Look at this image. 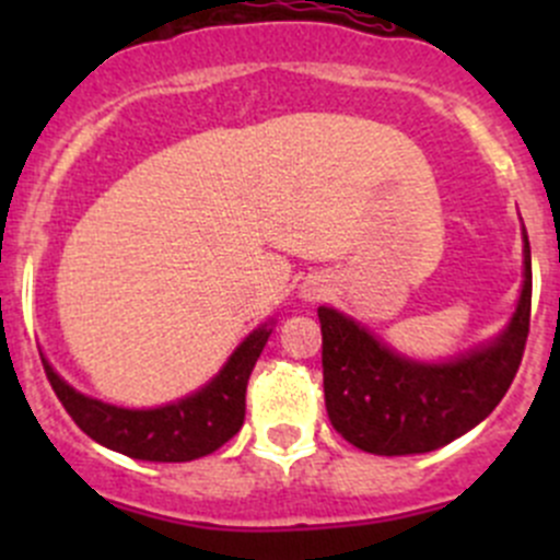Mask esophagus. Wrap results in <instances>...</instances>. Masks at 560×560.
Returning <instances> with one entry per match:
<instances>
[{"instance_id":"esophagus-1","label":"esophagus","mask_w":560,"mask_h":560,"mask_svg":"<svg viewBox=\"0 0 560 560\" xmlns=\"http://www.w3.org/2000/svg\"><path fill=\"white\" fill-rule=\"evenodd\" d=\"M306 295L308 298H319V290H316L314 284H306Z\"/></svg>"}]
</instances>
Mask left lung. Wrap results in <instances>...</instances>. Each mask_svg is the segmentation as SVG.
Masks as SVG:
<instances>
[{
  "instance_id": "left-lung-1",
  "label": "left lung",
  "mask_w": 560,
  "mask_h": 560,
  "mask_svg": "<svg viewBox=\"0 0 560 560\" xmlns=\"http://www.w3.org/2000/svg\"><path fill=\"white\" fill-rule=\"evenodd\" d=\"M322 380L332 428L374 455L444 447L485 420L515 380L530 325V248L525 238L521 303L490 347L425 365L398 358L349 316L319 308Z\"/></svg>"
}]
</instances>
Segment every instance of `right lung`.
Listing matches in <instances>:
<instances>
[{"instance_id":"add662e5","label":"right lung","mask_w":560,"mask_h":560,"mask_svg":"<svg viewBox=\"0 0 560 560\" xmlns=\"http://www.w3.org/2000/svg\"><path fill=\"white\" fill-rule=\"evenodd\" d=\"M270 327L262 325L235 349L222 374L189 398L160 409H118L103 400L75 393L65 380L54 374L48 363L45 376L56 398L75 420L86 436L116 453L138 460L184 463L211 455L235 436L246 417V385L254 363L262 352Z\"/></svg>"}]
</instances>
